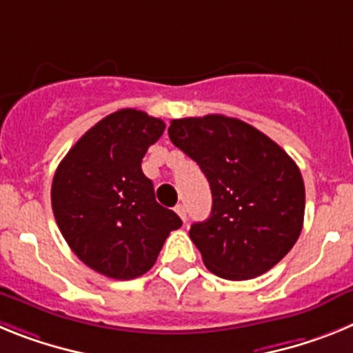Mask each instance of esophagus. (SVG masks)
Instances as JSON below:
<instances>
[{"mask_svg":"<svg viewBox=\"0 0 353 353\" xmlns=\"http://www.w3.org/2000/svg\"><path fill=\"white\" fill-rule=\"evenodd\" d=\"M174 212H176V214L180 215V219H182L183 223H185V221H187V212H185V207H183L182 203L174 207Z\"/></svg>","mask_w":353,"mask_h":353,"instance_id":"34e87169","label":"esophagus"}]
</instances>
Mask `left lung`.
<instances>
[{
	"label": "left lung",
	"mask_w": 353,
	"mask_h": 353,
	"mask_svg": "<svg viewBox=\"0 0 353 353\" xmlns=\"http://www.w3.org/2000/svg\"><path fill=\"white\" fill-rule=\"evenodd\" d=\"M168 134L210 183V217L189 232L205 267L244 281L279 263L304 223V182L293 159L269 136L224 114L171 120Z\"/></svg>",
	"instance_id": "8db88e82"
}]
</instances>
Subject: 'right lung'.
Here are the masks:
<instances>
[{
  "mask_svg": "<svg viewBox=\"0 0 353 353\" xmlns=\"http://www.w3.org/2000/svg\"><path fill=\"white\" fill-rule=\"evenodd\" d=\"M166 125L138 109L102 118L68 150L56 170L51 203L76 256L113 279H134L154 267L182 219L155 201L141 161Z\"/></svg>",
  "mask_w": 353,
  "mask_h": 353,
  "instance_id": "right-lung-1",
  "label": "right lung"
}]
</instances>
